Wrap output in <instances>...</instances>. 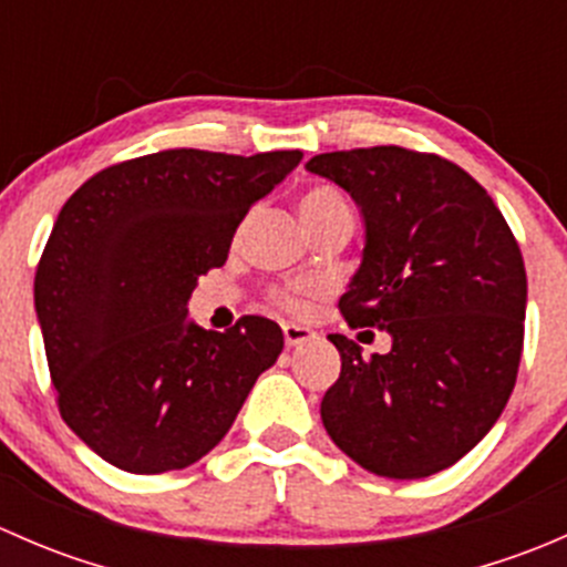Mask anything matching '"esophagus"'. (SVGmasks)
Instances as JSON below:
<instances>
[{
  "instance_id": "1",
  "label": "esophagus",
  "mask_w": 567,
  "mask_h": 567,
  "mask_svg": "<svg viewBox=\"0 0 567 567\" xmlns=\"http://www.w3.org/2000/svg\"><path fill=\"white\" fill-rule=\"evenodd\" d=\"M282 334H285V346L288 348L305 346V342L316 340V331L307 329V326H299V323H282Z\"/></svg>"
}]
</instances>
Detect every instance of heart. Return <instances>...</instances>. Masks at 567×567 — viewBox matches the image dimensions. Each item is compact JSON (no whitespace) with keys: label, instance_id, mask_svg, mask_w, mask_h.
Segmentation results:
<instances>
[{"label":"heart","instance_id":"obj_1","mask_svg":"<svg viewBox=\"0 0 567 567\" xmlns=\"http://www.w3.org/2000/svg\"><path fill=\"white\" fill-rule=\"evenodd\" d=\"M299 214L312 233L326 225H334V221L353 219V210H351V203H348V197L340 192V188L331 186V183H318V186L307 188L299 199ZM320 290H323V285L320 282L293 279V282L277 285V288L268 290V301H271L277 310L290 312V316H299V312L307 310V301H310L312 296H318Z\"/></svg>","mask_w":567,"mask_h":567}]
</instances>
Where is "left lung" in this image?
<instances>
[{"label":"left lung","instance_id":"1","mask_svg":"<svg viewBox=\"0 0 567 567\" xmlns=\"http://www.w3.org/2000/svg\"><path fill=\"white\" fill-rule=\"evenodd\" d=\"M307 169L346 188L368 227L340 316L392 337L390 353L364 359L359 342L329 334L342 368L320 403L326 431L379 477L442 472L494 427L516 386L527 312L516 236L491 194L436 153L353 147Z\"/></svg>","mask_w":567,"mask_h":567}]
</instances>
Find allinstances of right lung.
<instances>
[{"mask_svg":"<svg viewBox=\"0 0 567 567\" xmlns=\"http://www.w3.org/2000/svg\"><path fill=\"white\" fill-rule=\"evenodd\" d=\"M301 156L175 147L101 169L62 205L38 262L35 310L62 420L112 466H192L282 353L274 320L205 331L186 320V301L225 266L251 203Z\"/></svg>","mask_w":567,"mask_h":567,"instance_id":"add662e5","label":"right lung"}]
</instances>
